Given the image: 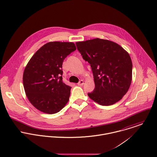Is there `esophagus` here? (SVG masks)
I'll list each match as a JSON object with an SVG mask.
<instances>
[{"label": "esophagus", "instance_id": "34e87169", "mask_svg": "<svg viewBox=\"0 0 157 157\" xmlns=\"http://www.w3.org/2000/svg\"><path fill=\"white\" fill-rule=\"evenodd\" d=\"M84 81L83 80H81L78 83V86H83V84H84Z\"/></svg>", "mask_w": 157, "mask_h": 157}]
</instances>
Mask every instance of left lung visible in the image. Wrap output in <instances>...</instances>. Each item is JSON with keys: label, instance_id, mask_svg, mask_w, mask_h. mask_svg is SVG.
Listing matches in <instances>:
<instances>
[{"label": "left lung", "instance_id": "left-lung-1", "mask_svg": "<svg viewBox=\"0 0 157 157\" xmlns=\"http://www.w3.org/2000/svg\"><path fill=\"white\" fill-rule=\"evenodd\" d=\"M82 58L90 63L95 87L90 99L102 105H110L122 99L132 82V63L120 45L96 38L76 43Z\"/></svg>", "mask_w": 157, "mask_h": 157}]
</instances>
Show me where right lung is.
<instances>
[{"mask_svg": "<svg viewBox=\"0 0 157 157\" xmlns=\"http://www.w3.org/2000/svg\"><path fill=\"white\" fill-rule=\"evenodd\" d=\"M73 42H50L40 47L27 63L23 75L26 95L32 105L45 113L59 112L69 100L71 87L63 81V63L75 51Z\"/></svg>", "mask_w": 157, "mask_h": 157, "instance_id": "add662e5", "label": "right lung"}]
</instances>
